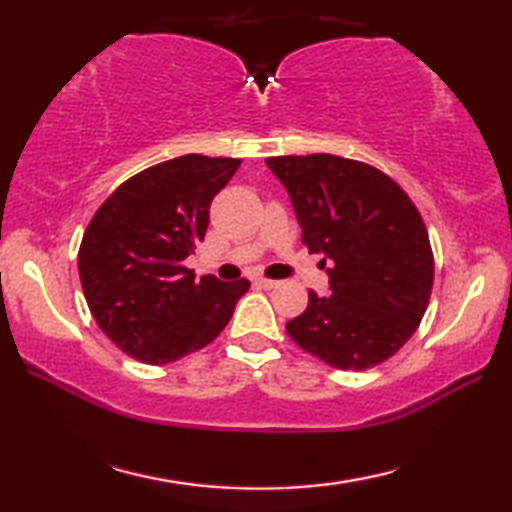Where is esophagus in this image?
<instances>
[{"mask_svg":"<svg viewBox=\"0 0 512 512\" xmlns=\"http://www.w3.org/2000/svg\"><path fill=\"white\" fill-rule=\"evenodd\" d=\"M257 284L262 289H273V287H277V282L275 280H268V277H257Z\"/></svg>","mask_w":512,"mask_h":512,"instance_id":"obj_1","label":"esophagus"}]
</instances>
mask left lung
<instances>
[{"label": "left lung", "instance_id": "8db88e82", "mask_svg": "<svg viewBox=\"0 0 512 512\" xmlns=\"http://www.w3.org/2000/svg\"><path fill=\"white\" fill-rule=\"evenodd\" d=\"M309 253L329 259L325 298L287 323L302 350L341 370L375 368L411 339L433 287L429 232L409 194L368 162L332 153L266 158ZM325 264V259H323Z\"/></svg>", "mask_w": 512, "mask_h": 512}]
</instances>
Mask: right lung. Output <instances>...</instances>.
<instances>
[{
    "instance_id": "right-lung-1",
    "label": "right lung",
    "mask_w": 512,
    "mask_h": 512,
    "mask_svg": "<svg viewBox=\"0 0 512 512\" xmlns=\"http://www.w3.org/2000/svg\"><path fill=\"white\" fill-rule=\"evenodd\" d=\"M239 164L180 155L135 173L94 212L79 248L83 293L101 332L128 357L178 361L230 323L250 282L196 280L185 257L203 241L212 198Z\"/></svg>"
}]
</instances>
